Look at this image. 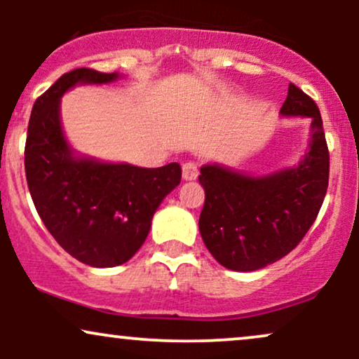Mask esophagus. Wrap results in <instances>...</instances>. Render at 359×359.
Here are the masks:
<instances>
[{
	"label": "esophagus",
	"instance_id": "1",
	"mask_svg": "<svg viewBox=\"0 0 359 359\" xmlns=\"http://www.w3.org/2000/svg\"><path fill=\"white\" fill-rule=\"evenodd\" d=\"M182 175L185 180H196L199 175V167L196 162H185L182 165Z\"/></svg>",
	"mask_w": 359,
	"mask_h": 359
}]
</instances>
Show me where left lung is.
Instances as JSON below:
<instances>
[{
	"label": "left lung",
	"instance_id": "1",
	"mask_svg": "<svg viewBox=\"0 0 359 359\" xmlns=\"http://www.w3.org/2000/svg\"><path fill=\"white\" fill-rule=\"evenodd\" d=\"M280 113L311 118V150L297 167L266 177L201 168V236L229 270L253 271L290 253L314 224L327 192L329 150L314 100L290 84Z\"/></svg>",
	"mask_w": 359,
	"mask_h": 359
}]
</instances>
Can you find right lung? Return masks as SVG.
<instances>
[{"instance_id":"right-lung-1","label":"right lung","mask_w":359,"mask_h":359,"mask_svg":"<svg viewBox=\"0 0 359 359\" xmlns=\"http://www.w3.org/2000/svg\"><path fill=\"white\" fill-rule=\"evenodd\" d=\"M116 77L84 67L64 74L35 101L25 143V174L40 219L69 255L97 269L137 253L156 208L182 177L177 162L143 168L72 156L60 128V96L77 82Z\"/></svg>"}]
</instances>
